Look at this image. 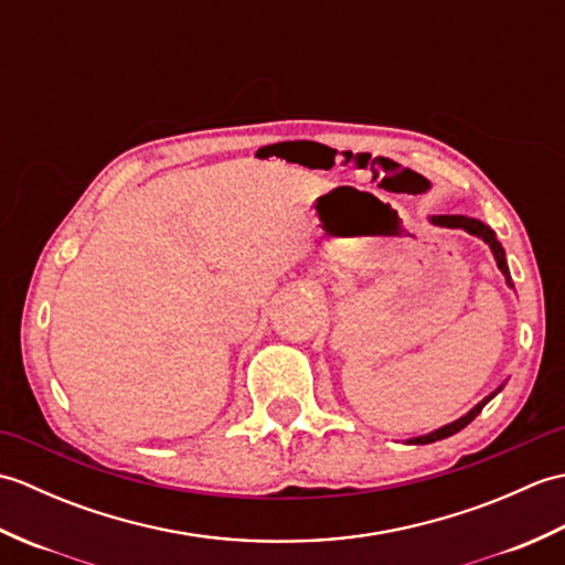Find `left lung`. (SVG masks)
<instances>
[{
    "mask_svg": "<svg viewBox=\"0 0 565 565\" xmlns=\"http://www.w3.org/2000/svg\"><path fill=\"white\" fill-rule=\"evenodd\" d=\"M431 223H435V225H441V227H463L466 233L483 237L486 243L490 245V249H493V255H495V259H498V267H500V271L505 274L508 284L512 286L510 269H508V262H505V249H502L498 235H495L493 231H490V227H488L486 223L476 221V218H466V215H435V218H431ZM498 391H500V388H498ZM498 391H495V393H498ZM495 393H490L488 398H483L481 403H478V405L473 407L471 413L463 415V417H459V419H456V423H451V425H447V427H441V429H437V431H431V435H427V437H417V439H413V444H429V441H437V439H444V437H451V435H456V431L463 429L468 423H473V419H476L478 415H481V411H483V407L488 405V401H490V398H495Z\"/></svg>",
    "mask_w": 565,
    "mask_h": 565,
    "instance_id": "8db88e82",
    "label": "left lung"
}]
</instances>
